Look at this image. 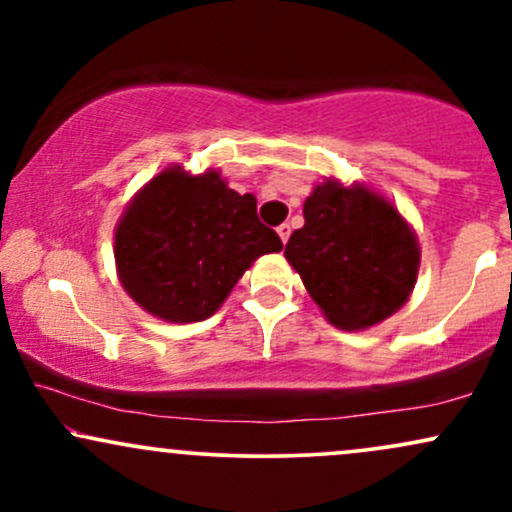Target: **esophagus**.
<instances>
[{
	"mask_svg": "<svg viewBox=\"0 0 512 512\" xmlns=\"http://www.w3.org/2000/svg\"><path fill=\"white\" fill-rule=\"evenodd\" d=\"M276 233H279L281 243L286 245V240H289V236H291V226H289V223H281V226L276 228Z\"/></svg>",
	"mask_w": 512,
	"mask_h": 512,
	"instance_id": "obj_1",
	"label": "esophagus"
}]
</instances>
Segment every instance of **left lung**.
<instances>
[{
    "mask_svg": "<svg viewBox=\"0 0 512 512\" xmlns=\"http://www.w3.org/2000/svg\"><path fill=\"white\" fill-rule=\"evenodd\" d=\"M303 219L284 255L334 327L368 330L409 301L421 248L390 199L327 178L305 199Z\"/></svg>",
    "mask_w": 512,
    "mask_h": 512,
    "instance_id": "left-lung-1",
    "label": "left lung"
}]
</instances>
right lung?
Returning a JSON list of instances; mask_svg holds the SVG:
<instances>
[{
	"label": "right lung",
	"instance_id": "right-lung-1",
	"mask_svg": "<svg viewBox=\"0 0 512 512\" xmlns=\"http://www.w3.org/2000/svg\"><path fill=\"white\" fill-rule=\"evenodd\" d=\"M284 245L216 168L192 175L168 166L129 199L115 226L122 289L166 322L207 320L257 257Z\"/></svg>",
	"mask_w": 512,
	"mask_h": 512
}]
</instances>
